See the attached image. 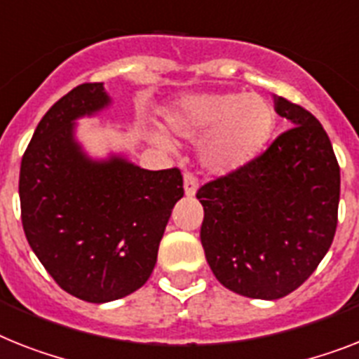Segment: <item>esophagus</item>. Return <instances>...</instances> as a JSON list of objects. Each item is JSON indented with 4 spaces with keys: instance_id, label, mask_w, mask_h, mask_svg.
Returning a JSON list of instances; mask_svg holds the SVG:
<instances>
[{
    "instance_id": "1",
    "label": "esophagus",
    "mask_w": 359,
    "mask_h": 359,
    "mask_svg": "<svg viewBox=\"0 0 359 359\" xmlns=\"http://www.w3.org/2000/svg\"><path fill=\"white\" fill-rule=\"evenodd\" d=\"M183 189H185V194L187 196H194L198 191V180L194 174L191 172H185L183 176Z\"/></svg>"
}]
</instances>
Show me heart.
<instances>
[{
    "label": "heart",
    "instance_id": "heart-1",
    "mask_svg": "<svg viewBox=\"0 0 359 359\" xmlns=\"http://www.w3.org/2000/svg\"><path fill=\"white\" fill-rule=\"evenodd\" d=\"M168 128L185 139H201L200 159L207 170L229 174L255 159L275 128V109L259 95L196 93L176 100L165 114ZM159 147L168 139L150 133Z\"/></svg>",
    "mask_w": 359,
    "mask_h": 359
}]
</instances>
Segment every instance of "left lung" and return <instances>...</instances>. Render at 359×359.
Listing matches in <instances>:
<instances>
[{"label": "left lung", "mask_w": 359, "mask_h": 359, "mask_svg": "<svg viewBox=\"0 0 359 359\" xmlns=\"http://www.w3.org/2000/svg\"><path fill=\"white\" fill-rule=\"evenodd\" d=\"M275 111L292 128L196 192L215 277L238 295L268 301L316 271L332 245L339 205V165L321 123L283 97H275Z\"/></svg>", "instance_id": "8db88e82"}]
</instances>
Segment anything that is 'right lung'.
Here are the masks:
<instances>
[{"label": "right lung", "instance_id": "obj_1", "mask_svg": "<svg viewBox=\"0 0 359 359\" xmlns=\"http://www.w3.org/2000/svg\"><path fill=\"white\" fill-rule=\"evenodd\" d=\"M108 104L102 82L73 88L41 117L20 168L27 242L55 283L88 303L126 297L147 283L183 196L180 168L144 170L82 152L75 121Z\"/></svg>", "mask_w": 359, "mask_h": 359}]
</instances>
